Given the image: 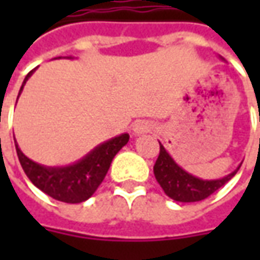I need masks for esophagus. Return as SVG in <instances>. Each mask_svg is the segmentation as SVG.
Returning a JSON list of instances; mask_svg holds the SVG:
<instances>
[{"instance_id": "obj_1", "label": "esophagus", "mask_w": 260, "mask_h": 260, "mask_svg": "<svg viewBox=\"0 0 260 260\" xmlns=\"http://www.w3.org/2000/svg\"><path fill=\"white\" fill-rule=\"evenodd\" d=\"M152 132V124L146 120H139L133 124V133L135 135H145Z\"/></svg>"}]
</instances>
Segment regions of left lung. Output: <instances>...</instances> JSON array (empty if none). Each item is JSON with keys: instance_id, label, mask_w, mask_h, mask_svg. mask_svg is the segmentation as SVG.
Masks as SVG:
<instances>
[{"instance_id": "8db88e82", "label": "left lung", "mask_w": 260, "mask_h": 260, "mask_svg": "<svg viewBox=\"0 0 260 260\" xmlns=\"http://www.w3.org/2000/svg\"><path fill=\"white\" fill-rule=\"evenodd\" d=\"M159 146H160L159 156H157V160L153 166L156 181L159 182V185L162 186V189L165 191V194L169 198L179 201V203L203 201L207 197L215 192L217 189H220L223 185L227 184L240 168L239 166L232 174H229L224 178H220V179H211V181L200 179L194 175L188 174L181 166L176 165L171 155L165 150V147L160 143Z\"/></svg>"}]
</instances>
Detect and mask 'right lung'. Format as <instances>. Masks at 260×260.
Returning a JSON list of instances; mask_svg holds the SVG:
<instances>
[{
    "label": "right lung",
    "instance_id": "1",
    "mask_svg": "<svg viewBox=\"0 0 260 260\" xmlns=\"http://www.w3.org/2000/svg\"><path fill=\"white\" fill-rule=\"evenodd\" d=\"M33 72L35 71H30L27 74L20 92L23 91L25 81ZM128 139L130 136L127 133L117 136L96 146L94 150H91L85 157H82L74 165L62 168H47L36 164L20 150L18 145H15V150L25 175L39 189L57 201L78 204L86 201L96 191V188L104 181L114 156L123 146L127 145ZM14 143H17L15 139Z\"/></svg>",
    "mask_w": 260,
    "mask_h": 260
}]
</instances>
